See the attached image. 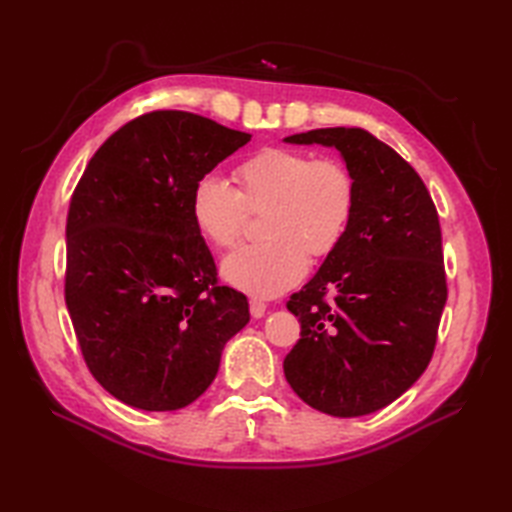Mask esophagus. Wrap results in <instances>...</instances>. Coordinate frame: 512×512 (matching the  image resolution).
Wrapping results in <instances>:
<instances>
[{"instance_id":"obj_1","label":"esophagus","mask_w":512,"mask_h":512,"mask_svg":"<svg viewBox=\"0 0 512 512\" xmlns=\"http://www.w3.org/2000/svg\"><path fill=\"white\" fill-rule=\"evenodd\" d=\"M250 314H253V319H262L266 314V303L257 299L250 301Z\"/></svg>"}]
</instances>
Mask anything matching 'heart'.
Here are the masks:
<instances>
[{
	"label": "heart",
	"mask_w": 512,
	"mask_h": 512,
	"mask_svg": "<svg viewBox=\"0 0 512 512\" xmlns=\"http://www.w3.org/2000/svg\"><path fill=\"white\" fill-rule=\"evenodd\" d=\"M239 191L206 173L191 193V217L202 237L228 248L244 235L248 209L262 211L266 242L237 248L222 275L253 297H277L306 275L308 253L325 257L339 246L356 206L352 173L339 160L303 151L264 149L237 169Z\"/></svg>",
	"instance_id": "b5f03b06"
}]
</instances>
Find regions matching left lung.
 <instances>
[{
	"mask_svg": "<svg viewBox=\"0 0 512 512\" xmlns=\"http://www.w3.org/2000/svg\"><path fill=\"white\" fill-rule=\"evenodd\" d=\"M284 140L334 147L356 184L339 246L288 301L301 339L284 374L312 409L367 416L405 394L436 347L447 303L438 211L409 162L361 127Z\"/></svg>",
	"mask_w": 512,
	"mask_h": 512,
	"instance_id": "1",
	"label": "left lung"
}]
</instances>
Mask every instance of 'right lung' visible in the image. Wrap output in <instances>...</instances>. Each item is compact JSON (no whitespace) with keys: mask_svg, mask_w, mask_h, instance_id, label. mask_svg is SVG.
<instances>
[{"mask_svg":"<svg viewBox=\"0 0 512 512\" xmlns=\"http://www.w3.org/2000/svg\"><path fill=\"white\" fill-rule=\"evenodd\" d=\"M248 140L198 114L151 112L105 140L72 195L65 306L92 376L129 407L191 405L250 321L242 292L217 286L191 217L195 182Z\"/></svg>","mask_w":512,"mask_h":512,"instance_id":"right-lung-1","label":"right lung"}]
</instances>
